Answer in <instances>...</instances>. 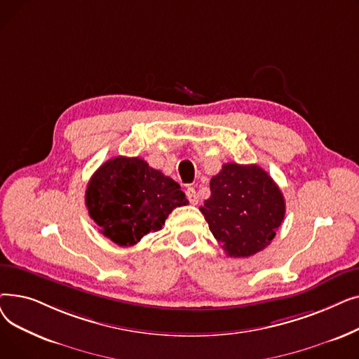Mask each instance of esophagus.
<instances>
[{
    "mask_svg": "<svg viewBox=\"0 0 359 359\" xmlns=\"http://www.w3.org/2000/svg\"><path fill=\"white\" fill-rule=\"evenodd\" d=\"M186 196H187V199H189V202L192 205L198 203V194H196V191L194 189V187H187V189H186Z\"/></svg>",
    "mask_w": 359,
    "mask_h": 359,
    "instance_id": "obj_1",
    "label": "esophagus"
}]
</instances>
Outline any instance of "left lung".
Masks as SVG:
<instances>
[{
  "mask_svg": "<svg viewBox=\"0 0 359 359\" xmlns=\"http://www.w3.org/2000/svg\"><path fill=\"white\" fill-rule=\"evenodd\" d=\"M201 206L210 230L230 257H250L269 246L285 217V201L256 164H224Z\"/></svg>",
  "mask_w": 359,
  "mask_h": 359,
  "instance_id": "left-lung-1",
  "label": "left lung"
}]
</instances>
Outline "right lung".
Returning <instances> with one entry per match:
<instances>
[{
    "label": "right lung",
    "instance_id": "right-lung-1",
    "mask_svg": "<svg viewBox=\"0 0 359 359\" xmlns=\"http://www.w3.org/2000/svg\"><path fill=\"white\" fill-rule=\"evenodd\" d=\"M186 203L179 183L138 157L107 160L86 191L88 215L103 236L122 248L161 230L168 214Z\"/></svg>",
    "mask_w": 359,
    "mask_h": 359
}]
</instances>
